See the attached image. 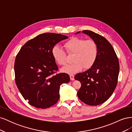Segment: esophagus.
<instances>
[{"label": "esophagus", "mask_w": 132, "mask_h": 132, "mask_svg": "<svg viewBox=\"0 0 132 132\" xmlns=\"http://www.w3.org/2000/svg\"><path fill=\"white\" fill-rule=\"evenodd\" d=\"M70 78L71 80H74V75H70Z\"/></svg>", "instance_id": "obj_1"}]
</instances>
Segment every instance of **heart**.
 <instances>
[{
  "label": "heart",
  "instance_id": "obj_1",
  "mask_svg": "<svg viewBox=\"0 0 132 132\" xmlns=\"http://www.w3.org/2000/svg\"><path fill=\"white\" fill-rule=\"evenodd\" d=\"M64 47L68 53H74L72 63L67 64L62 69V72L73 74L80 71L84 67L89 68L97 59L98 49L93 40H85L82 38L73 37L66 42ZM52 55L58 64L63 65L66 63V54L58 45L52 50Z\"/></svg>",
  "mask_w": 132,
  "mask_h": 132
}]
</instances>
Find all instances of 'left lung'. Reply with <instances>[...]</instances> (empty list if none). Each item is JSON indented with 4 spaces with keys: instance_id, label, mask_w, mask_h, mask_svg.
Segmentation results:
<instances>
[{
    "instance_id": "obj_1",
    "label": "left lung",
    "mask_w": 132,
    "mask_h": 132,
    "mask_svg": "<svg viewBox=\"0 0 132 132\" xmlns=\"http://www.w3.org/2000/svg\"><path fill=\"white\" fill-rule=\"evenodd\" d=\"M79 33L80 31L75 34ZM82 33L96 44L98 54L90 69L75 76V79L81 84L77 94L84 103L96 106L106 101L114 91L119 71V62L113 47L105 37L90 30H84Z\"/></svg>"
}]
</instances>
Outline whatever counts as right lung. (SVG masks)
<instances>
[{"label":"right lung","mask_w":132,"mask_h":132,"mask_svg":"<svg viewBox=\"0 0 132 132\" xmlns=\"http://www.w3.org/2000/svg\"><path fill=\"white\" fill-rule=\"evenodd\" d=\"M68 38L45 33L27 42L16 55L14 64L15 82L30 105L38 109L54 105L59 98L60 86L70 81L69 75H53L58 68L52 55L57 43Z\"/></svg>","instance_id":"obj_1"}]
</instances>
